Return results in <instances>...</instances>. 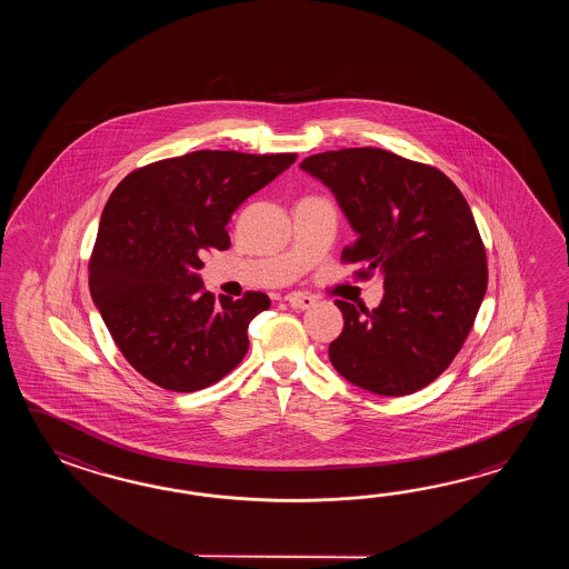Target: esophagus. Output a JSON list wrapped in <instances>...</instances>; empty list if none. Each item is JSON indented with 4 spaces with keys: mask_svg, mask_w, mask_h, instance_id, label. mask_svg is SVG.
I'll return each mask as SVG.
<instances>
[{
    "mask_svg": "<svg viewBox=\"0 0 569 569\" xmlns=\"http://www.w3.org/2000/svg\"><path fill=\"white\" fill-rule=\"evenodd\" d=\"M287 301H289L292 309H299V311L311 309L315 305L313 297H307V295H301V292H292V295H289V299H287Z\"/></svg>",
    "mask_w": 569,
    "mask_h": 569,
    "instance_id": "esophagus-1",
    "label": "esophagus"
}]
</instances>
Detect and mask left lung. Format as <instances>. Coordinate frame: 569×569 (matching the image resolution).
I'll return each mask as SVG.
<instances>
[{
    "instance_id": "1",
    "label": "left lung",
    "mask_w": 569,
    "mask_h": 569,
    "mask_svg": "<svg viewBox=\"0 0 569 569\" xmlns=\"http://www.w3.org/2000/svg\"><path fill=\"white\" fill-rule=\"evenodd\" d=\"M358 233L341 262L356 279L376 272L385 299L368 311L336 301L343 331L329 360L351 385L405 397L431 385L461 350L488 284L486 248L460 189L436 167L382 148L305 158Z\"/></svg>"
}]
</instances>
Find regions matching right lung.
Here are the masks:
<instances>
[{
  "label": "right lung",
  "mask_w": 569,
  "mask_h": 569,
  "mask_svg": "<svg viewBox=\"0 0 569 569\" xmlns=\"http://www.w3.org/2000/svg\"><path fill=\"white\" fill-rule=\"evenodd\" d=\"M297 154L197 150L136 169L116 187L99 221L89 290L123 358L172 392L211 387L242 362L248 326L264 292H209L197 270L203 250H228V221Z\"/></svg>",
  "instance_id": "right-lung-1"
}]
</instances>
